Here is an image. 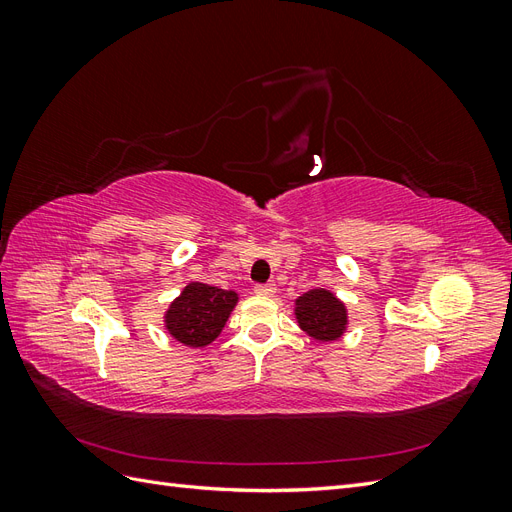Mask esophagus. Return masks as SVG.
Listing matches in <instances>:
<instances>
[{
    "label": "esophagus",
    "mask_w": 512,
    "mask_h": 512,
    "mask_svg": "<svg viewBox=\"0 0 512 512\" xmlns=\"http://www.w3.org/2000/svg\"><path fill=\"white\" fill-rule=\"evenodd\" d=\"M275 284L271 282V284H256L254 286V292L256 294H262V297H271V294H275Z\"/></svg>",
    "instance_id": "esophagus-1"
}]
</instances>
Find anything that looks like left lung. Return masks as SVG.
<instances>
[{
  "instance_id": "left-lung-1",
  "label": "left lung",
  "mask_w": 512,
  "mask_h": 512,
  "mask_svg": "<svg viewBox=\"0 0 512 512\" xmlns=\"http://www.w3.org/2000/svg\"><path fill=\"white\" fill-rule=\"evenodd\" d=\"M299 327L318 342H335L348 327V309L327 288H314L294 301Z\"/></svg>"
}]
</instances>
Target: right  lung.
<instances>
[{
	"instance_id": "right-lung-1",
	"label": "right lung",
	"mask_w": 512,
	"mask_h": 512,
	"mask_svg": "<svg viewBox=\"0 0 512 512\" xmlns=\"http://www.w3.org/2000/svg\"><path fill=\"white\" fill-rule=\"evenodd\" d=\"M239 294L203 282H192L168 305L164 324L170 337L188 348H205L224 329Z\"/></svg>"
}]
</instances>
